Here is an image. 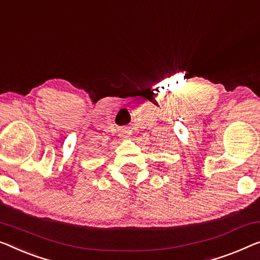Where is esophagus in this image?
<instances>
[{"label": "esophagus", "instance_id": "34e87169", "mask_svg": "<svg viewBox=\"0 0 260 260\" xmlns=\"http://www.w3.org/2000/svg\"><path fill=\"white\" fill-rule=\"evenodd\" d=\"M132 137V131L131 129H123L120 132V138L122 139V140H125V139H129Z\"/></svg>", "mask_w": 260, "mask_h": 260}]
</instances>
